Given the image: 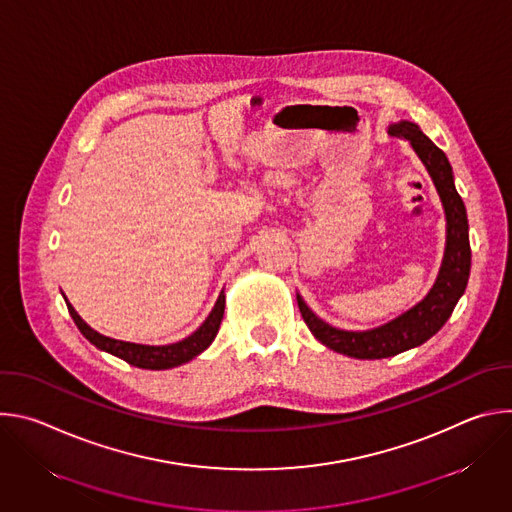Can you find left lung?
<instances>
[{
    "instance_id": "obj_1",
    "label": "left lung",
    "mask_w": 512,
    "mask_h": 512,
    "mask_svg": "<svg viewBox=\"0 0 512 512\" xmlns=\"http://www.w3.org/2000/svg\"><path fill=\"white\" fill-rule=\"evenodd\" d=\"M389 135L407 139L431 176L446 212V249L440 273H437L427 296L401 316L371 330L334 328L318 318L298 294V306L310 332L330 350L360 360L389 358L429 340L452 316L470 277L472 251L468 239V216L464 200L456 190L448 156L413 121L391 123Z\"/></svg>"
}]
</instances>
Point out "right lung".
Instances as JSON below:
<instances>
[{
    "instance_id": "right-lung-1",
    "label": "right lung",
    "mask_w": 512,
    "mask_h": 512,
    "mask_svg": "<svg viewBox=\"0 0 512 512\" xmlns=\"http://www.w3.org/2000/svg\"><path fill=\"white\" fill-rule=\"evenodd\" d=\"M64 302H66V308H68L72 320H75L77 328L91 344H95L99 350H105L129 364H133V367H137V369H148V371H166V369L180 367V364H184V362L192 360L194 356H198L200 352H204L216 338V332H218V328H221V320L225 314V291H221V296H218L208 318L190 336H186L178 342H172V344L152 346V344L125 342V340H117V338L99 334L77 314V310L72 308V304L66 298H64Z\"/></svg>"
}]
</instances>
